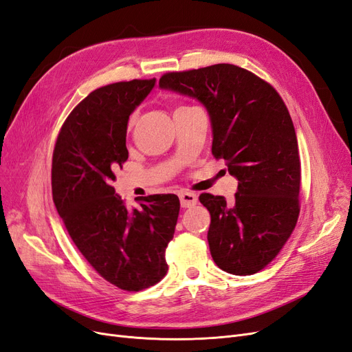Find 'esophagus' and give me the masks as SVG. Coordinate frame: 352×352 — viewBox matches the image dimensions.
Returning <instances> with one entry per match:
<instances>
[{
	"label": "esophagus",
	"instance_id": "esophagus-1",
	"mask_svg": "<svg viewBox=\"0 0 352 352\" xmlns=\"http://www.w3.org/2000/svg\"><path fill=\"white\" fill-rule=\"evenodd\" d=\"M179 199H180V206L184 208H189V207H194L197 204V195L192 192H182L179 194Z\"/></svg>",
	"mask_w": 352,
	"mask_h": 352
}]
</instances>
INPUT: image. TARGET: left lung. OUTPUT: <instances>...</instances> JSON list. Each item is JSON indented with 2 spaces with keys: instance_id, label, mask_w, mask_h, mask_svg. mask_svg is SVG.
Wrapping results in <instances>:
<instances>
[{
  "instance_id": "1",
  "label": "left lung",
  "mask_w": 352,
  "mask_h": 352,
  "mask_svg": "<svg viewBox=\"0 0 352 352\" xmlns=\"http://www.w3.org/2000/svg\"><path fill=\"white\" fill-rule=\"evenodd\" d=\"M158 87L204 105L212 155L225 160L238 180L232 202L199 195L211 216L207 239L212 260L232 274L260 272L282 250L300 214V153L280 95L233 65L167 73Z\"/></svg>"
}]
</instances>
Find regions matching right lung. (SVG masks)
I'll use <instances>...</instances> for the list:
<instances>
[{"label":"right lung","instance_id":"right-lung-1","mask_svg":"<svg viewBox=\"0 0 352 352\" xmlns=\"http://www.w3.org/2000/svg\"><path fill=\"white\" fill-rule=\"evenodd\" d=\"M154 87L155 79H135L92 91L63 124L52 154V199L70 238L97 273L124 291L164 278L180 208L167 194L129 210L111 186L129 155V116Z\"/></svg>","mask_w":352,"mask_h":352}]
</instances>
